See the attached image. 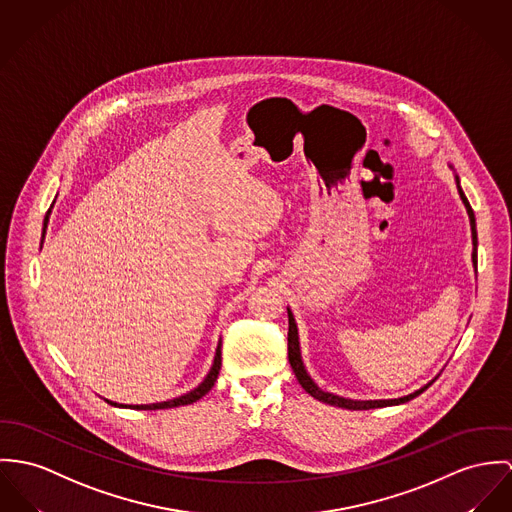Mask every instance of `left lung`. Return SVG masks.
<instances>
[{"instance_id":"obj_1","label":"left lung","mask_w":512,"mask_h":512,"mask_svg":"<svg viewBox=\"0 0 512 512\" xmlns=\"http://www.w3.org/2000/svg\"><path fill=\"white\" fill-rule=\"evenodd\" d=\"M452 167V165H450ZM456 177V187H458V193L460 198L468 210V216H470V226H472V243L473 253L472 261L475 271H477V230H475V214H473L472 206L468 202V198L464 195L462 187H460V177ZM288 310V360H290V366L300 382V386L308 392V394L315 397L317 401H323V403H329V405H335V407H343V409H353V411H360V409H376V407H388V405H399V403H405V401H411L413 397H417L419 394H423L434 380L438 376H434L433 380L429 384H425L421 390H415L413 394L403 395V397H397V399H349V397H341V395L329 394V392H323L314 380L312 376L308 374L306 366H304V360H302V351H300V337H298V325H296V319L294 315Z\"/></svg>"}]
</instances>
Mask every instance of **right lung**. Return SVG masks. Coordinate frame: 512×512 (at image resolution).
I'll use <instances>...</instances> for the list:
<instances>
[{"instance_id":"obj_1","label":"right lung","mask_w":512,"mask_h":512,"mask_svg":"<svg viewBox=\"0 0 512 512\" xmlns=\"http://www.w3.org/2000/svg\"><path fill=\"white\" fill-rule=\"evenodd\" d=\"M48 216H50V210L46 212V218H44V228L48 224ZM42 239H44V232H42ZM220 366H222V341L218 343L216 347V354H214V362H212V368L210 372L206 374V378L198 384L195 390L187 392V394L179 395V397H173V399H167V401H159V403H146V405H124V403H117V401H109L105 399L107 403L115 405V407H132V409H171V407H179V405H189V403H195L197 399H200L202 395L208 394L220 374Z\"/></svg>"}]
</instances>
